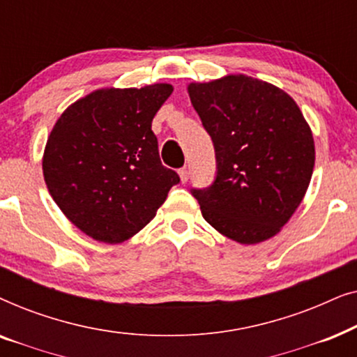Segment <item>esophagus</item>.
I'll list each match as a JSON object with an SVG mask.
<instances>
[{
	"instance_id": "esophagus-1",
	"label": "esophagus",
	"mask_w": 357,
	"mask_h": 357,
	"mask_svg": "<svg viewBox=\"0 0 357 357\" xmlns=\"http://www.w3.org/2000/svg\"><path fill=\"white\" fill-rule=\"evenodd\" d=\"M178 175H180V180H182V183L188 182V169L187 167L178 169Z\"/></svg>"
}]
</instances>
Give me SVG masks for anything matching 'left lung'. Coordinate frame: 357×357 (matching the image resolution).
Listing matches in <instances>:
<instances>
[{
    "label": "left lung",
    "instance_id": "8db88e82",
    "mask_svg": "<svg viewBox=\"0 0 357 357\" xmlns=\"http://www.w3.org/2000/svg\"><path fill=\"white\" fill-rule=\"evenodd\" d=\"M188 94L216 153L213 183L192 188L203 218L241 243L273 237L314 170V138L299 107L276 86L243 75L195 82Z\"/></svg>",
    "mask_w": 357,
    "mask_h": 357
}]
</instances>
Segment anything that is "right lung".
I'll return each instance as SVG.
<instances>
[{"label": "right lung", "mask_w": 357, "mask_h": 357, "mask_svg": "<svg viewBox=\"0 0 357 357\" xmlns=\"http://www.w3.org/2000/svg\"><path fill=\"white\" fill-rule=\"evenodd\" d=\"M172 91L170 84L96 91L68 107L53 126L43 154L48 192L96 241L133 237L180 182L160 162L151 130Z\"/></svg>", "instance_id": "1"}]
</instances>
